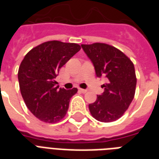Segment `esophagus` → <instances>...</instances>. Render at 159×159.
I'll use <instances>...</instances> for the list:
<instances>
[{"label": "esophagus", "instance_id": "1", "mask_svg": "<svg viewBox=\"0 0 159 159\" xmlns=\"http://www.w3.org/2000/svg\"><path fill=\"white\" fill-rule=\"evenodd\" d=\"M79 92H81L82 93H86V92H87V90L86 89H82V88H80L79 89Z\"/></svg>", "mask_w": 159, "mask_h": 159}]
</instances>
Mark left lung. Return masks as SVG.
<instances>
[{
	"mask_svg": "<svg viewBox=\"0 0 159 159\" xmlns=\"http://www.w3.org/2000/svg\"><path fill=\"white\" fill-rule=\"evenodd\" d=\"M83 50L95 67L97 77L106 76L108 82L105 92L89 105L90 112L101 122L117 120L127 111L136 89L134 66L123 52L104 43L82 44Z\"/></svg>",
	"mask_w": 159,
	"mask_h": 159,
	"instance_id": "obj_1",
	"label": "left lung"
}]
</instances>
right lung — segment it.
<instances>
[{
  "label": "right lung",
  "mask_w": 159,
  "mask_h": 159,
  "mask_svg": "<svg viewBox=\"0 0 159 159\" xmlns=\"http://www.w3.org/2000/svg\"><path fill=\"white\" fill-rule=\"evenodd\" d=\"M80 49L77 43L47 41L32 48L22 60L18 71L20 93L31 113L41 121L57 123L66 116L77 89L58 88L55 78Z\"/></svg>",
  "instance_id": "1"
}]
</instances>
